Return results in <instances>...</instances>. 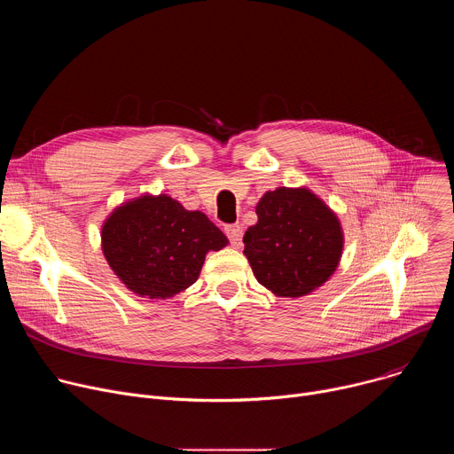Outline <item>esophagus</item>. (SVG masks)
I'll list each match as a JSON object with an SVG mask.
<instances>
[{
    "label": "esophagus",
    "mask_w": 454,
    "mask_h": 454,
    "mask_svg": "<svg viewBox=\"0 0 454 454\" xmlns=\"http://www.w3.org/2000/svg\"><path fill=\"white\" fill-rule=\"evenodd\" d=\"M224 231H226V235H228V239H230L231 246L239 247L240 242H242V226H239V224H230V226L224 228Z\"/></svg>",
    "instance_id": "34e87169"
}]
</instances>
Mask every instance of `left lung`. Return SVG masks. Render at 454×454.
I'll use <instances>...</instances> for the list:
<instances>
[{
	"label": "left lung",
	"mask_w": 454,
	"mask_h": 454,
	"mask_svg": "<svg viewBox=\"0 0 454 454\" xmlns=\"http://www.w3.org/2000/svg\"><path fill=\"white\" fill-rule=\"evenodd\" d=\"M258 221L244 233V254L258 284L284 298H298L336 271L343 231L336 214L307 188L266 192Z\"/></svg>",
	"instance_id": "8db88e82"
}]
</instances>
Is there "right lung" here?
I'll return each instance as SVG.
<instances>
[{"label":"right lung","mask_w":454,"mask_h":454,"mask_svg":"<svg viewBox=\"0 0 454 454\" xmlns=\"http://www.w3.org/2000/svg\"><path fill=\"white\" fill-rule=\"evenodd\" d=\"M226 244V235L203 212H188L165 193L118 207L102 226L109 268L127 289L147 298L163 300L190 287L207 253Z\"/></svg>","instance_id":"add662e5"}]
</instances>
